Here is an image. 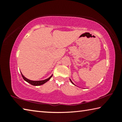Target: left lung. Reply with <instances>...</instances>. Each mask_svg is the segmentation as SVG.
<instances>
[{"instance_id": "obj_1", "label": "left lung", "mask_w": 122, "mask_h": 122, "mask_svg": "<svg viewBox=\"0 0 122 122\" xmlns=\"http://www.w3.org/2000/svg\"><path fill=\"white\" fill-rule=\"evenodd\" d=\"M70 81H71V83H72V84H74V85H75V84H74V83H73V82H72V81H71V79H70Z\"/></svg>"}]
</instances>
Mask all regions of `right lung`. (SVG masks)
Instances as JSON below:
<instances>
[{"mask_svg":"<svg viewBox=\"0 0 122 122\" xmlns=\"http://www.w3.org/2000/svg\"><path fill=\"white\" fill-rule=\"evenodd\" d=\"M21 75L22 76L23 78L24 81H27L28 83H30V84H31L32 85H34V86H39V85H43V84H44V83H45L46 82H47V81H48L50 80V79H51V78L52 77L53 75H52L51 76H50L49 78L46 79H45V80H43V81H31V80H29V79H27L26 78H25V77H24L23 75H22V74L21 73Z\"/></svg>","mask_w":122,"mask_h":122,"instance_id":"obj_1","label":"right lung"}]
</instances>
